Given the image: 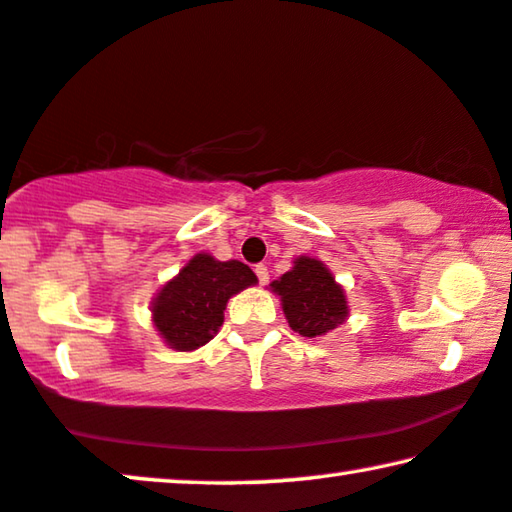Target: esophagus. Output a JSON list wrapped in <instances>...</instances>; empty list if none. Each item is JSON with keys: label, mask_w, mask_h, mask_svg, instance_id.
Segmentation results:
<instances>
[{"label": "esophagus", "mask_w": 512, "mask_h": 512, "mask_svg": "<svg viewBox=\"0 0 512 512\" xmlns=\"http://www.w3.org/2000/svg\"><path fill=\"white\" fill-rule=\"evenodd\" d=\"M255 276L259 280V285H266V282H269V269H266L264 264H257L255 266Z\"/></svg>", "instance_id": "1"}]
</instances>
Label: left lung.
Returning <instances> with one entry per match:
<instances>
[{
	"instance_id": "left-lung-1",
	"label": "left lung",
	"mask_w": 512,
	"mask_h": 512,
	"mask_svg": "<svg viewBox=\"0 0 512 512\" xmlns=\"http://www.w3.org/2000/svg\"><path fill=\"white\" fill-rule=\"evenodd\" d=\"M271 289L280 296L292 331L303 338L326 335L349 315L345 292L326 264L315 257H296L292 269L271 282Z\"/></svg>"
}]
</instances>
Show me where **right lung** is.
Masks as SVG:
<instances>
[{
    "label": "right lung",
    "instance_id": "add662e5",
    "mask_svg": "<svg viewBox=\"0 0 512 512\" xmlns=\"http://www.w3.org/2000/svg\"><path fill=\"white\" fill-rule=\"evenodd\" d=\"M255 282L253 269L239 259L218 262L209 253H197L179 276L160 287L151 303L160 338L177 352H193L207 345L223 326L230 296Z\"/></svg>",
    "mask_w": 512,
    "mask_h": 512
}]
</instances>
